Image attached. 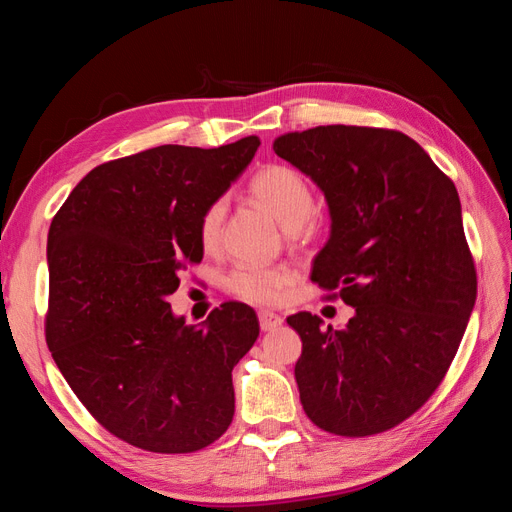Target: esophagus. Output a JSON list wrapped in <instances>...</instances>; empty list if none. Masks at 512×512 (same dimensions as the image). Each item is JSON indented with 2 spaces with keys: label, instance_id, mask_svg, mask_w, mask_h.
<instances>
[{
  "label": "esophagus",
  "instance_id": "obj_1",
  "mask_svg": "<svg viewBox=\"0 0 512 512\" xmlns=\"http://www.w3.org/2000/svg\"><path fill=\"white\" fill-rule=\"evenodd\" d=\"M258 322L262 331H275L277 327H282V318L269 312V309H260L258 312Z\"/></svg>",
  "mask_w": 512,
  "mask_h": 512
}]
</instances>
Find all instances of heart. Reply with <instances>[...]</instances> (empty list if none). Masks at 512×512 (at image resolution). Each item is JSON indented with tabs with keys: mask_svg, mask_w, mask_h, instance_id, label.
<instances>
[{
	"mask_svg": "<svg viewBox=\"0 0 512 512\" xmlns=\"http://www.w3.org/2000/svg\"><path fill=\"white\" fill-rule=\"evenodd\" d=\"M250 194L271 211L277 222L284 228L301 232V235H314L318 230V222L314 220V190L309 181L286 164H269L254 175L250 183ZM222 222H224V203L218 200L213 203L200 218L198 237L200 245L205 250H215L222 237ZM294 282V273L288 267H252L241 265L226 277V288L235 297L258 303L271 305L277 303L288 286Z\"/></svg>",
	"mask_w": 512,
	"mask_h": 512,
	"instance_id": "1",
	"label": "heart"
}]
</instances>
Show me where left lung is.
Wrapping results in <instances>:
<instances>
[{
    "instance_id": "1",
    "label": "left lung",
    "mask_w": 512,
    "mask_h": 512,
    "mask_svg": "<svg viewBox=\"0 0 512 512\" xmlns=\"http://www.w3.org/2000/svg\"><path fill=\"white\" fill-rule=\"evenodd\" d=\"M273 151L324 192L331 237L312 282L354 307L344 329L309 312L286 318L303 342V410L335 436L393 429L444 380L476 301L455 183L397 130L318 126Z\"/></svg>"
}]
</instances>
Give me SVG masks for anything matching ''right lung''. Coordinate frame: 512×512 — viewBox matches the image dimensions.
I'll use <instances>...</instances> for the list:
<instances>
[{"label": "right lung", "instance_id": "1", "mask_svg": "<svg viewBox=\"0 0 512 512\" xmlns=\"http://www.w3.org/2000/svg\"><path fill=\"white\" fill-rule=\"evenodd\" d=\"M258 145H162L104 162L51 222L46 344L89 414L143 451L194 453L232 423V367L260 333L256 312L226 301L185 324L168 297L203 260L200 218Z\"/></svg>", "mask_w": 512, "mask_h": 512}]
</instances>
